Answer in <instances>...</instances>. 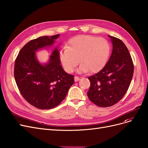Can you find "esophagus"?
Returning <instances> with one entry per match:
<instances>
[{
  "label": "esophagus",
  "mask_w": 148,
  "mask_h": 148,
  "mask_svg": "<svg viewBox=\"0 0 148 148\" xmlns=\"http://www.w3.org/2000/svg\"><path fill=\"white\" fill-rule=\"evenodd\" d=\"M74 79H75V82H77L79 81V78L78 77H75Z\"/></svg>",
  "instance_id": "1"
}]
</instances>
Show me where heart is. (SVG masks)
<instances>
[{"instance_id":"obj_1","label":"heart","mask_w":148,"mask_h":148,"mask_svg":"<svg viewBox=\"0 0 148 148\" xmlns=\"http://www.w3.org/2000/svg\"><path fill=\"white\" fill-rule=\"evenodd\" d=\"M110 45L103 38L89 35H79L71 38L67 48L59 53L60 60L69 73L75 70L78 62L81 73H96L106 65L110 54Z\"/></svg>"}]
</instances>
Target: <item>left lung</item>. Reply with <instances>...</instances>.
<instances>
[{
	"instance_id": "8db88e82",
	"label": "left lung",
	"mask_w": 148,
	"mask_h": 148,
	"mask_svg": "<svg viewBox=\"0 0 148 148\" xmlns=\"http://www.w3.org/2000/svg\"><path fill=\"white\" fill-rule=\"evenodd\" d=\"M112 44L109 61L100 71L89 77V99L97 106L107 107L120 101L132 82L134 66L127 47L120 39L108 36Z\"/></svg>"
}]
</instances>
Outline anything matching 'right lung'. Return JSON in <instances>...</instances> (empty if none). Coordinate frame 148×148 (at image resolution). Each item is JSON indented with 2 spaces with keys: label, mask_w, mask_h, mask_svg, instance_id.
<instances>
[{
  "label": "right lung",
  "mask_w": 148,
  "mask_h": 148,
  "mask_svg": "<svg viewBox=\"0 0 148 148\" xmlns=\"http://www.w3.org/2000/svg\"><path fill=\"white\" fill-rule=\"evenodd\" d=\"M59 36L31 40L21 49L15 62L17 86L25 100L38 109L54 108L65 99L74 84V76L66 73L61 66L57 46L53 49L46 63H41L36 53L52 47Z\"/></svg>",
  "instance_id": "right-lung-1"
}]
</instances>
